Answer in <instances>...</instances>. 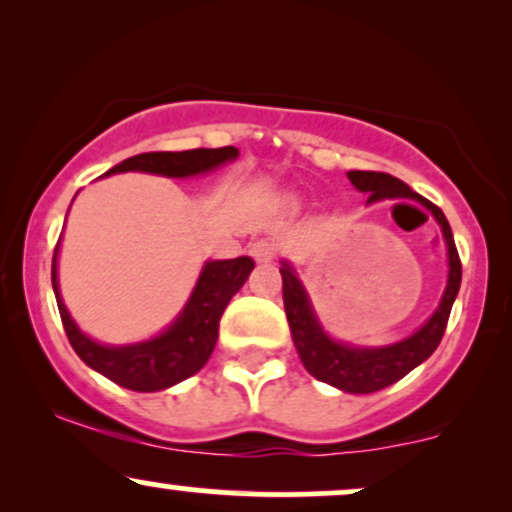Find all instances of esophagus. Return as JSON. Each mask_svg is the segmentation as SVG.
<instances>
[{"mask_svg": "<svg viewBox=\"0 0 512 512\" xmlns=\"http://www.w3.org/2000/svg\"><path fill=\"white\" fill-rule=\"evenodd\" d=\"M250 255L255 257L257 262H272L276 257V245L272 240H255V243L250 245Z\"/></svg>", "mask_w": 512, "mask_h": 512, "instance_id": "34e87169", "label": "esophagus"}]
</instances>
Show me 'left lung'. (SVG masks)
Wrapping results in <instances>:
<instances>
[{
	"mask_svg": "<svg viewBox=\"0 0 512 512\" xmlns=\"http://www.w3.org/2000/svg\"><path fill=\"white\" fill-rule=\"evenodd\" d=\"M346 178L358 192H366L368 204L385 202V199H414L424 204L431 211L433 219L438 221L443 231L445 248H448V281L445 291L440 296L438 308L428 317L424 325L409 337L399 339L395 344L385 346H354L349 342H339L330 337L317 320V313L310 303L308 291L303 281L298 279L296 269L289 262L281 260V281H284V310L289 320L293 344H296L298 356H301L305 370L322 383L337 387L351 395H368L378 392L383 387L402 380L409 370H414L419 363H424L428 356L436 351V346L443 339L445 325L455 303L457 291L462 281V264L457 255L455 238H452L450 223L436 204L416 195L409 185H404L399 178H392L387 173H373V170H349Z\"/></svg>",
	"mask_w": 512,
	"mask_h": 512,
	"instance_id": "obj_1",
	"label": "left lung"
}]
</instances>
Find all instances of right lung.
<instances>
[{
    "instance_id": "obj_1",
    "label": "right lung",
    "mask_w": 512,
    "mask_h": 512,
    "mask_svg": "<svg viewBox=\"0 0 512 512\" xmlns=\"http://www.w3.org/2000/svg\"><path fill=\"white\" fill-rule=\"evenodd\" d=\"M236 146L223 149H190V151H154V154H139L117 163L105 175L115 173H151L163 178H192L236 161ZM57 257L60 243L52 255V289H55L57 308L69 344L79 354L81 361L96 373L105 375L120 387L134 392H158L182 383L197 370L204 368L219 339V320L228 301L243 289L255 262L250 257L236 260H207L199 279L187 298L185 308L178 317L158 332L156 337L134 344H101L79 330L74 317L69 315L67 305L60 293V276H57Z\"/></svg>"
}]
</instances>
